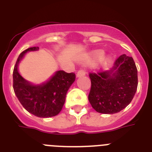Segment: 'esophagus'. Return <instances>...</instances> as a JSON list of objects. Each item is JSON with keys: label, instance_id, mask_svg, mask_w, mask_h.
I'll return each instance as SVG.
<instances>
[{"label": "esophagus", "instance_id": "34e87169", "mask_svg": "<svg viewBox=\"0 0 152 152\" xmlns=\"http://www.w3.org/2000/svg\"><path fill=\"white\" fill-rule=\"evenodd\" d=\"M84 75H85V71L83 69H80L78 72H77V74H76V77H83V76H84Z\"/></svg>", "mask_w": 152, "mask_h": 152}]
</instances>
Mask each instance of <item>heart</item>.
<instances>
[{
	"label": "heart",
	"mask_w": 152,
	"mask_h": 152,
	"mask_svg": "<svg viewBox=\"0 0 152 152\" xmlns=\"http://www.w3.org/2000/svg\"><path fill=\"white\" fill-rule=\"evenodd\" d=\"M98 59H100V64H101L102 66L107 67L111 63L112 57H111L110 55L103 56V51L101 50V49H99V50L94 51L90 55L89 57L87 58L85 62L89 64V63H92Z\"/></svg>",
	"instance_id": "heart-1"
}]
</instances>
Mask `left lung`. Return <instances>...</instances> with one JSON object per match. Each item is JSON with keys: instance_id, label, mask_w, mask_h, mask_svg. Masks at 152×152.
Here are the masks:
<instances>
[{"instance_id": "1", "label": "left lung", "mask_w": 152, "mask_h": 152, "mask_svg": "<svg viewBox=\"0 0 152 152\" xmlns=\"http://www.w3.org/2000/svg\"><path fill=\"white\" fill-rule=\"evenodd\" d=\"M91 88L88 100L100 113L120 112L131 103L138 87V72L133 58L123 54L110 70L90 74Z\"/></svg>"}]
</instances>
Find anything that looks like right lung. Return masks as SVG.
<instances>
[{
    "mask_svg": "<svg viewBox=\"0 0 152 152\" xmlns=\"http://www.w3.org/2000/svg\"><path fill=\"white\" fill-rule=\"evenodd\" d=\"M39 49L31 47L19 56L13 69V90L19 101L29 113L41 118L52 117L61 112L67 92L75 82V75L57 71L49 80L41 84L28 81L19 72V64L28 52Z\"/></svg>",
    "mask_w": 152,
    "mask_h": 152,
    "instance_id": "obj_1",
    "label": "right lung"
}]
</instances>
